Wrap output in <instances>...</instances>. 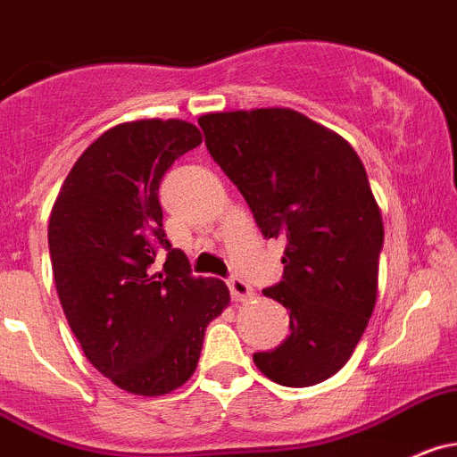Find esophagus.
Returning <instances> with one entry per match:
<instances>
[{
    "label": "esophagus",
    "instance_id": "obj_1",
    "mask_svg": "<svg viewBox=\"0 0 457 457\" xmlns=\"http://www.w3.org/2000/svg\"><path fill=\"white\" fill-rule=\"evenodd\" d=\"M228 289H231L233 301H245V298L253 296V289H251L249 282L242 280V278H237V276L228 278Z\"/></svg>",
    "mask_w": 457,
    "mask_h": 457
}]
</instances>
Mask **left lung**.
I'll return each mask as SVG.
<instances>
[{"label":"left lung","instance_id":"left-lung-1","mask_svg":"<svg viewBox=\"0 0 457 457\" xmlns=\"http://www.w3.org/2000/svg\"><path fill=\"white\" fill-rule=\"evenodd\" d=\"M206 147L264 237L285 240V271L262 289L289 310V337L255 352L262 375L307 388L341 370L377 301L384 221L350 143L294 110L199 119Z\"/></svg>","mask_w":457,"mask_h":457}]
</instances>
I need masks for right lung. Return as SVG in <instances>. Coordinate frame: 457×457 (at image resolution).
<instances>
[{
	"label": "right lung",
	"mask_w": 457,
	"mask_h": 457,
	"mask_svg": "<svg viewBox=\"0 0 457 457\" xmlns=\"http://www.w3.org/2000/svg\"><path fill=\"white\" fill-rule=\"evenodd\" d=\"M199 143L186 120L116 125L73 163L51 211V264L69 328L91 366L134 395L186 384L206 325L228 305V287L195 278L163 231L161 179ZM161 248L167 262L154 272Z\"/></svg>",
	"instance_id": "add662e5"
}]
</instances>
